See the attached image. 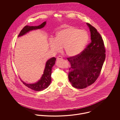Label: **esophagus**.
I'll return each mask as SVG.
<instances>
[{
  "label": "esophagus",
  "instance_id": "34e87169",
  "mask_svg": "<svg viewBox=\"0 0 120 120\" xmlns=\"http://www.w3.org/2000/svg\"><path fill=\"white\" fill-rule=\"evenodd\" d=\"M61 60H62V57L61 56H59L57 58V61H58Z\"/></svg>",
  "mask_w": 120,
  "mask_h": 120
}]
</instances>
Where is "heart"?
<instances>
[{"mask_svg":"<svg viewBox=\"0 0 120 120\" xmlns=\"http://www.w3.org/2000/svg\"><path fill=\"white\" fill-rule=\"evenodd\" d=\"M88 39V34L86 31L68 26L57 32L54 39L49 41V46L54 52H60L63 47L66 55L74 57L83 51Z\"/></svg>","mask_w":120,"mask_h":120,"instance_id":"b5f03b06","label":"heart"}]
</instances>
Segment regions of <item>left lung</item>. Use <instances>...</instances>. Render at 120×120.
I'll return each instance as SVG.
<instances>
[{
  "instance_id": "obj_1",
  "label": "left lung",
  "mask_w": 120,
  "mask_h": 120,
  "mask_svg": "<svg viewBox=\"0 0 120 120\" xmlns=\"http://www.w3.org/2000/svg\"><path fill=\"white\" fill-rule=\"evenodd\" d=\"M90 32L91 42L79 54L68 58L71 64L69 80L77 89H84L98 78L105 59L103 39L97 29L86 23Z\"/></svg>"
}]
</instances>
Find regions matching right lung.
<instances>
[{"label":"right lung","mask_w":120,"mask_h":120,"mask_svg":"<svg viewBox=\"0 0 120 120\" xmlns=\"http://www.w3.org/2000/svg\"><path fill=\"white\" fill-rule=\"evenodd\" d=\"M46 23V22H44L41 25L37 26H25L22 30L18 37L24 35L30 31L41 29L45 26ZM55 60L56 58L55 57H52L46 62L43 74L40 79L37 82L34 84H27L21 79V81L25 86L35 91H41L46 89L50 85L51 82L52 69L55 64Z\"/></svg>","instance_id":"1"}]
</instances>
